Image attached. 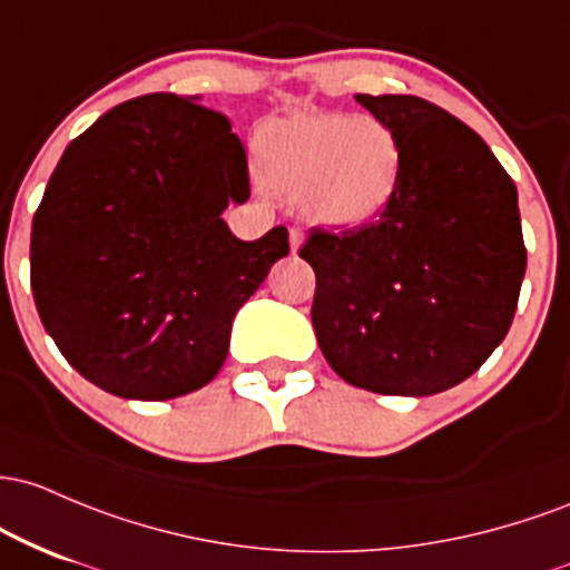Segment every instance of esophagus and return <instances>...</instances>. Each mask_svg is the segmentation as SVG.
Wrapping results in <instances>:
<instances>
[{
	"instance_id": "34e87169",
	"label": "esophagus",
	"mask_w": 570,
	"mask_h": 570,
	"mask_svg": "<svg viewBox=\"0 0 570 570\" xmlns=\"http://www.w3.org/2000/svg\"><path fill=\"white\" fill-rule=\"evenodd\" d=\"M302 245H304V232L302 228H291V253L296 255L302 250Z\"/></svg>"
}]
</instances>
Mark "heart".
Wrapping results in <instances>:
<instances>
[{"instance_id": "obj_1", "label": "heart", "mask_w": 570, "mask_h": 570, "mask_svg": "<svg viewBox=\"0 0 570 570\" xmlns=\"http://www.w3.org/2000/svg\"><path fill=\"white\" fill-rule=\"evenodd\" d=\"M264 188L331 232L380 220L404 175V145L380 115L304 110L272 118L255 134Z\"/></svg>"}]
</instances>
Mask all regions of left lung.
<instances>
[{
	"label": "left lung",
	"mask_w": 570,
	"mask_h": 570,
	"mask_svg": "<svg viewBox=\"0 0 570 570\" xmlns=\"http://www.w3.org/2000/svg\"><path fill=\"white\" fill-rule=\"evenodd\" d=\"M393 126L404 175L366 228H312V325L331 368L382 395L469 380L509 334L525 277L517 185L474 129L420 96L355 94Z\"/></svg>",
	"instance_id": "1"
}]
</instances>
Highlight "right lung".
Segmentation results:
<instances>
[{
	"label": "right lung",
	"mask_w": 570,
	"mask_h": 570,
	"mask_svg": "<svg viewBox=\"0 0 570 570\" xmlns=\"http://www.w3.org/2000/svg\"><path fill=\"white\" fill-rule=\"evenodd\" d=\"M247 158L199 96L150 94L69 142L31 223V293L69 366L120 399L166 401L220 371L242 304L291 253L242 242Z\"/></svg>",
	"instance_id": "obj_1"
}]
</instances>
